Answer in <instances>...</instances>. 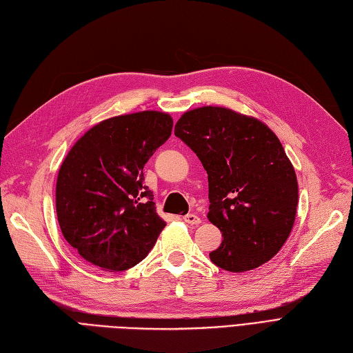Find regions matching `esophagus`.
<instances>
[{"instance_id": "obj_1", "label": "esophagus", "mask_w": 353, "mask_h": 353, "mask_svg": "<svg viewBox=\"0 0 353 353\" xmlns=\"http://www.w3.org/2000/svg\"><path fill=\"white\" fill-rule=\"evenodd\" d=\"M184 221H185L187 224H190V225H199L200 223H202V220H200L199 215H196V214H193V212L184 215Z\"/></svg>"}]
</instances>
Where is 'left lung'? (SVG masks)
<instances>
[{
	"instance_id": "8db88e82",
	"label": "left lung",
	"mask_w": 353,
	"mask_h": 353,
	"mask_svg": "<svg viewBox=\"0 0 353 353\" xmlns=\"http://www.w3.org/2000/svg\"><path fill=\"white\" fill-rule=\"evenodd\" d=\"M175 137L208 174V220L224 237L211 261L241 273L273 259L288 239L299 203L297 176L278 137L260 120L223 107L184 112Z\"/></svg>"
}]
</instances>
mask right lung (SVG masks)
Returning <instances> with one entry per match:
<instances>
[{
    "mask_svg": "<svg viewBox=\"0 0 353 353\" xmlns=\"http://www.w3.org/2000/svg\"><path fill=\"white\" fill-rule=\"evenodd\" d=\"M166 112L141 111L98 123L59 169L56 214L62 234L85 261L128 270L147 256L166 223L142 169L172 132Z\"/></svg>",
    "mask_w": 353,
    "mask_h": 353,
    "instance_id": "1",
    "label": "right lung"
}]
</instances>
